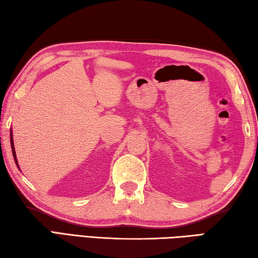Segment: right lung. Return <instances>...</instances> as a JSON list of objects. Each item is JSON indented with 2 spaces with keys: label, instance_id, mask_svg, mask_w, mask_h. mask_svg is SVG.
I'll list each match as a JSON object with an SVG mask.
<instances>
[{
  "label": "right lung",
  "instance_id": "right-lung-1",
  "mask_svg": "<svg viewBox=\"0 0 258 258\" xmlns=\"http://www.w3.org/2000/svg\"><path fill=\"white\" fill-rule=\"evenodd\" d=\"M10 142H11V149H12V154H13V158L15 161V164H17L18 169L19 168V164H18V159H17V153H15V149H14V143H13V134H12V130H10Z\"/></svg>",
  "mask_w": 258,
  "mask_h": 258
}]
</instances>
